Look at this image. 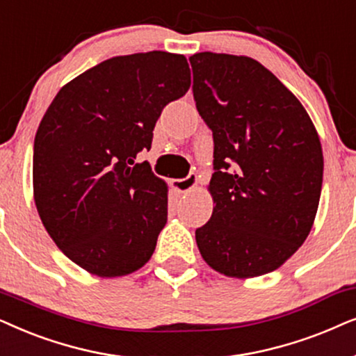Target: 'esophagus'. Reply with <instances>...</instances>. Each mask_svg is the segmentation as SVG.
<instances>
[{"instance_id":"obj_1","label":"esophagus","mask_w":356,"mask_h":356,"mask_svg":"<svg viewBox=\"0 0 356 356\" xmlns=\"http://www.w3.org/2000/svg\"><path fill=\"white\" fill-rule=\"evenodd\" d=\"M197 174H188L186 179H175L172 181V187L175 188L177 192L181 193H187V192H192L193 188L197 187Z\"/></svg>"}]
</instances>
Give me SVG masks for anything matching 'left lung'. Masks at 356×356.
<instances>
[{
  "mask_svg": "<svg viewBox=\"0 0 356 356\" xmlns=\"http://www.w3.org/2000/svg\"><path fill=\"white\" fill-rule=\"evenodd\" d=\"M188 60L197 111L215 141V205L195 231L198 250L218 273L260 277L309 234L324 170L319 135L295 94L257 60L211 51Z\"/></svg>",
  "mask_w": 356,
  "mask_h": 356,
  "instance_id": "obj_1",
  "label": "left lung"
}]
</instances>
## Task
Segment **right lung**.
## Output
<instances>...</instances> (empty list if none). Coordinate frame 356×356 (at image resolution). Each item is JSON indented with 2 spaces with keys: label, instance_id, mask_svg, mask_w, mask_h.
<instances>
[{
  "label": "right lung",
  "instance_id": "right-lung-1",
  "mask_svg": "<svg viewBox=\"0 0 356 356\" xmlns=\"http://www.w3.org/2000/svg\"><path fill=\"white\" fill-rule=\"evenodd\" d=\"M191 88L184 55L113 56L56 94L34 141L37 211L61 252L86 272L143 267L168 221V184L135 163L164 106Z\"/></svg>",
  "mask_w": 356,
  "mask_h": 356
}]
</instances>
